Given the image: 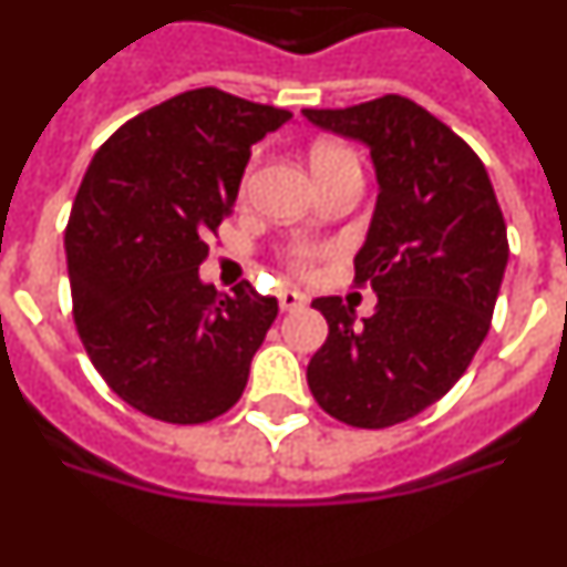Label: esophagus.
<instances>
[{
  "mask_svg": "<svg viewBox=\"0 0 567 567\" xmlns=\"http://www.w3.org/2000/svg\"><path fill=\"white\" fill-rule=\"evenodd\" d=\"M278 303L284 312H298V309L307 307V295L298 292V289H284V292L278 295Z\"/></svg>",
  "mask_w": 567,
  "mask_h": 567,
  "instance_id": "34e87169",
  "label": "esophagus"
}]
</instances>
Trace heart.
Returning a JSON list of instances; mask_svg holds the SVG:
<instances>
[{
    "label": "heart",
    "instance_id": "1",
    "mask_svg": "<svg viewBox=\"0 0 567 567\" xmlns=\"http://www.w3.org/2000/svg\"><path fill=\"white\" fill-rule=\"evenodd\" d=\"M338 162H358L354 158L352 150L346 147H338V144H318V147L312 150V167H329V164H338ZM315 252L307 247H298L292 252V267L295 269H307L309 264H312Z\"/></svg>",
    "mask_w": 567,
    "mask_h": 567
}]
</instances>
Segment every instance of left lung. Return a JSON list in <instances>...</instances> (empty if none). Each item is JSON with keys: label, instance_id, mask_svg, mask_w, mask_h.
I'll list each match as a JSON object with an SVG mask.
<instances>
[{"label": "left lung", "instance_id": "obj_1", "mask_svg": "<svg viewBox=\"0 0 567 567\" xmlns=\"http://www.w3.org/2000/svg\"><path fill=\"white\" fill-rule=\"evenodd\" d=\"M323 130L363 142L378 204L354 280L378 295L358 320L340 298H315L329 323L307 380L327 414L385 429L437 403L468 369L491 327L508 233L477 153L405 96L303 110Z\"/></svg>", "mask_w": 567, "mask_h": 567}]
</instances>
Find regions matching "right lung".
I'll use <instances>...</instances> for the list:
<instances>
[{"label": "right lung", "mask_w": 567, "mask_h": 567, "mask_svg": "<svg viewBox=\"0 0 567 567\" xmlns=\"http://www.w3.org/2000/svg\"><path fill=\"white\" fill-rule=\"evenodd\" d=\"M289 110L187 90L115 130L70 213V292L79 338L124 403L164 423L229 412L278 300L249 280L224 295L198 267L238 198L249 150Z\"/></svg>", "instance_id": "add662e5"}]
</instances>
